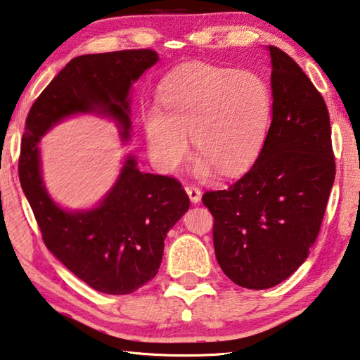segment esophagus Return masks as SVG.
Instances as JSON below:
<instances>
[{"mask_svg":"<svg viewBox=\"0 0 360 360\" xmlns=\"http://www.w3.org/2000/svg\"><path fill=\"white\" fill-rule=\"evenodd\" d=\"M186 192L188 195V198H191L192 202H198L201 200V191L197 186H192V184H187L186 187Z\"/></svg>","mask_w":360,"mask_h":360,"instance_id":"obj_1","label":"esophagus"}]
</instances>
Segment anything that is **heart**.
Instances as JSON below:
<instances>
[{
	"mask_svg": "<svg viewBox=\"0 0 360 360\" xmlns=\"http://www.w3.org/2000/svg\"><path fill=\"white\" fill-rule=\"evenodd\" d=\"M159 108L145 115L149 154L172 173L188 154V136L205 162L224 176L243 172L263 146L271 116V91L248 70L195 63L174 70L159 94Z\"/></svg>",
	"mask_w": 360,
	"mask_h": 360,
	"instance_id": "b5f03b06",
	"label": "heart"
}]
</instances>
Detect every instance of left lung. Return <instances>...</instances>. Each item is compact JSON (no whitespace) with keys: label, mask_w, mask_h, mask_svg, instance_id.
<instances>
[{"label":"left lung","mask_w":360,"mask_h":360,"mask_svg":"<svg viewBox=\"0 0 360 360\" xmlns=\"http://www.w3.org/2000/svg\"><path fill=\"white\" fill-rule=\"evenodd\" d=\"M269 51L274 102L264 145L243 178L201 198L214 217L221 271L250 290L276 286L304 263L335 179L321 93L283 50Z\"/></svg>","instance_id":"8db88e82"}]
</instances>
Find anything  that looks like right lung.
Instances as JSON below:
<instances>
[{"label": "right lung", "mask_w": 360, "mask_h": 360, "mask_svg": "<svg viewBox=\"0 0 360 360\" xmlns=\"http://www.w3.org/2000/svg\"><path fill=\"white\" fill-rule=\"evenodd\" d=\"M159 60L151 49L83 55L45 88L26 116L18 178L49 250L96 291L134 292L159 272L163 239L188 206L172 176L141 173L130 158L99 207L68 212L45 192L39 169V139L63 117L99 112L113 116L127 139V94L132 82Z\"/></svg>", "instance_id": "obj_1"}]
</instances>
